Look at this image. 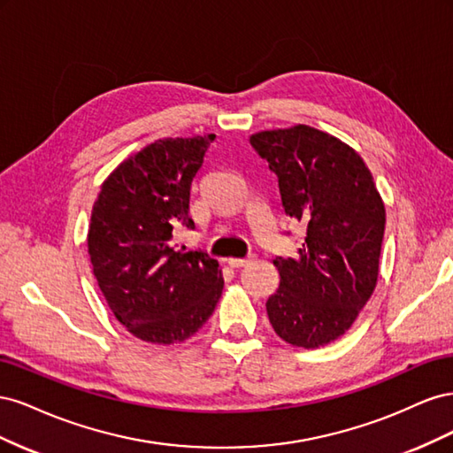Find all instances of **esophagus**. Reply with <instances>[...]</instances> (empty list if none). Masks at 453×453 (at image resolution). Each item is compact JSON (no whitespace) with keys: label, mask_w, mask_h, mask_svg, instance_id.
<instances>
[{"label":"esophagus","mask_w":453,"mask_h":453,"mask_svg":"<svg viewBox=\"0 0 453 453\" xmlns=\"http://www.w3.org/2000/svg\"><path fill=\"white\" fill-rule=\"evenodd\" d=\"M251 263V258H228V265L232 268H242V266H248Z\"/></svg>","instance_id":"obj_1"}]
</instances>
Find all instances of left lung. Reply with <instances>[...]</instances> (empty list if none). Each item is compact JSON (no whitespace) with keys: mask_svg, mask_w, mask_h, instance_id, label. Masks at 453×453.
<instances>
[{"mask_svg":"<svg viewBox=\"0 0 453 453\" xmlns=\"http://www.w3.org/2000/svg\"><path fill=\"white\" fill-rule=\"evenodd\" d=\"M251 147L278 175L285 213L306 225L295 257H276L280 289L266 300L280 338L331 344L357 319L378 281L386 210L355 150L306 125L253 134Z\"/></svg>","mask_w":453,"mask_h":453,"instance_id":"1","label":"left lung"}]
</instances>
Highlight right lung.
<instances>
[{"instance_id":"right-lung-1","label":"right lung","mask_w":453,"mask_h":453,"mask_svg":"<svg viewBox=\"0 0 453 453\" xmlns=\"http://www.w3.org/2000/svg\"><path fill=\"white\" fill-rule=\"evenodd\" d=\"M215 135L147 145L107 177L92 208L88 255L115 318L150 344H177L210 319L223 291L219 263L175 243L190 185Z\"/></svg>"}]
</instances>
